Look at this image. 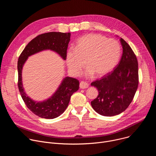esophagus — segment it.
Here are the masks:
<instances>
[{"label":"esophagus","instance_id":"obj_1","mask_svg":"<svg viewBox=\"0 0 156 156\" xmlns=\"http://www.w3.org/2000/svg\"><path fill=\"white\" fill-rule=\"evenodd\" d=\"M88 86H89V84L84 81H81L80 83V87L81 89H86V88H87Z\"/></svg>","mask_w":156,"mask_h":156}]
</instances>
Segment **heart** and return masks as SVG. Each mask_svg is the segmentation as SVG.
<instances>
[{
	"mask_svg": "<svg viewBox=\"0 0 156 156\" xmlns=\"http://www.w3.org/2000/svg\"><path fill=\"white\" fill-rule=\"evenodd\" d=\"M121 54V47L115 39L99 34H88L78 39L74 49L66 54V62L70 72L80 74L86 62L87 74L103 76L115 67Z\"/></svg>",
	"mask_w": 156,
	"mask_h": 156,
	"instance_id": "b5f03b06",
	"label": "heart"
}]
</instances>
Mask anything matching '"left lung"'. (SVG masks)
<instances>
[{
    "label": "left lung",
    "instance_id": "obj_1",
    "mask_svg": "<svg viewBox=\"0 0 156 156\" xmlns=\"http://www.w3.org/2000/svg\"><path fill=\"white\" fill-rule=\"evenodd\" d=\"M121 59L114 70L97 80L91 85L99 92L91 101L96 112L104 116H114L125 111L132 102L139 83L138 63L136 56L122 38Z\"/></svg>",
    "mask_w": 156,
    "mask_h": 156
}]
</instances>
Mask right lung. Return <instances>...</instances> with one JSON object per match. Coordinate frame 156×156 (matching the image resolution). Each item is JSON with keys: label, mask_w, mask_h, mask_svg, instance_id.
Here are the masks:
<instances>
[{"label": "right lung", "mask_w": 156, "mask_h": 156, "mask_svg": "<svg viewBox=\"0 0 156 156\" xmlns=\"http://www.w3.org/2000/svg\"><path fill=\"white\" fill-rule=\"evenodd\" d=\"M70 35V33L60 32H49L39 34L27 44L19 56L17 65L19 91L27 107L39 117L52 119L63 114L69 105L72 95L78 90L79 81L76 78L66 77L51 98L43 102H35L27 96L24 91L21 80L23 65L29 56L46 49L57 52L65 60Z\"/></svg>", "instance_id": "add662e5"}]
</instances>
